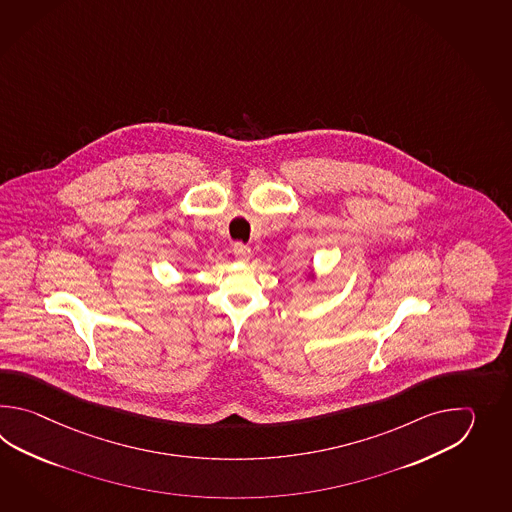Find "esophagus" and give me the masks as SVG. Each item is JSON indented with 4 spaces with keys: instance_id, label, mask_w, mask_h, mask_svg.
<instances>
[{
    "instance_id": "1",
    "label": "esophagus",
    "mask_w": 512,
    "mask_h": 512,
    "mask_svg": "<svg viewBox=\"0 0 512 512\" xmlns=\"http://www.w3.org/2000/svg\"><path fill=\"white\" fill-rule=\"evenodd\" d=\"M232 252H234V256L240 261L251 260V247H247V245H243V243H236V245L232 247Z\"/></svg>"
}]
</instances>
